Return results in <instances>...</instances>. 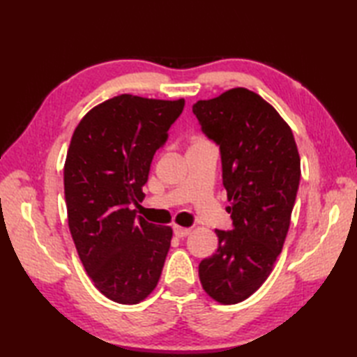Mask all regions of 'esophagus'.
Segmentation results:
<instances>
[{"mask_svg": "<svg viewBox=\"0 0 357 357\" xmlns=\"http://www.w3.org/2000/svg\"><path fill=\"white\" fill-rule=\"evenodd\" d=\"M173 231L178 238H185V236H188V234H190L192 229H187V227H181V225H174Z\"/></svg>", "mask_w": 357, "mask_h": 357, "instance_id": "1", "label": "esophagus"}]
</instances>
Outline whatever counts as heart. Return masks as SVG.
<instances>
[{"label": "heart", "instance_id": "1", "mask_svg": "<svg viewBox=\"0 0 357 357\" xmlns=\"http://www.w3.org/2000/svg\"><path fill=\"white\" fill-rule=\"evenodd\" d=\"M201 141H206V139H202V138H198V139H195L192 144H195V142H201Z\"/></svg>", "mask_w": 357, "mask_h": 357}]
</instances>
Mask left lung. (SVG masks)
<instances>
[{"mask_svg":"<svg viewBox=\"0 0 357 357\" xmlns=\"http://www.w3.org/2000/svg\"><path fill=\"white\" fill-rule=\"evenodd\" d=\"M202 132L219 144L233 230H215L218 250L201 261L211 299L233 305L250 298L275 267L290 229L301 158L290 126L262 96L230 89L193 105Z\"/></svg>","mask_w":357,"mask_h":357,"instance_id":"1","label":"left lung"}]
</instances>
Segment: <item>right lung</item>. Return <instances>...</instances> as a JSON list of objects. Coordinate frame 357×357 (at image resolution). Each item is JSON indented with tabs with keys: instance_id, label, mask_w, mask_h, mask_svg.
<instances>
[{
	"instance_id": "right-lung-1",
	"label": "right lung",
	"mask_w": 357,
	"mask_h": 357,
	"mask_svg": "<svg viewBox=\"0 0 357 357\" xmlns=\"http://www.w3.org/2000/svg\"><path fill=\"white\" fill-rule=\"evenodd\" d=\"M174 101L118 95L89 110L64 164L67 221L79 259L105 298L139 304L155 290L173 230L136 216L155 151L183 113Z\"/></svg>"
}]
</instances>
